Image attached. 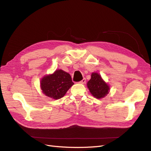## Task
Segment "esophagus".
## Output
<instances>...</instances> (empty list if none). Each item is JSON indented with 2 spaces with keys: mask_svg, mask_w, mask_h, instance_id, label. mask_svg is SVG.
I'll list each match as a JSON object with an SVG mask.
<instances>
[{
  "mask_svg": "<svg viewBox=\"0 0 151 151\" xmlns=\"http://www.w3.org/2000/svg\"><path fill=\"white\" fill-rule=\"evenodd\" d=\"M86 79L85 78H84L83 80L82 81H81L79 83H80V84H85V83H86Z\"/></svg>",
  "mask_w": 151,
  "mask_h": 151,
  "instance_id": "34e87169",
  "label": "esophagus"
}]
</instances>
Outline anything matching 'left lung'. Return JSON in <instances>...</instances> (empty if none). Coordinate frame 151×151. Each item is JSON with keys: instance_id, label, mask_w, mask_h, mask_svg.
<instances>
[{"instance_id": "1", "label": "left lung", "mask_w": 151, "mask_h": 151, "mask_svg": "<svg viewBox=\"0 0 151 151\" xmlns=\"http://www.w3.org/2000/svg\"><path fill=\"white\" fill-rule=\"evenodd\" d=\"M91 93L98 99L103 98L109 90L108 84L104 83L101 77L97 73H92L91 78L87 84Z\"/></svg>"}]
</instances>
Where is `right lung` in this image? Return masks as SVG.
<instances>
[{
	"mask_svg": "<svg viewBox=\"0 0 151 151\" xmlns=\"http://www.w3.org/2000/svg\"><path fill=\"white\" fill-rule=\"evenodd\" d=\"M40 84L47 96L58 99L62 98L74 84L69 74L62 70H57L53 74L44 77Z\"/></svg>",
	"mask_w": 151,
	"mask_h": 151,
	"instance_id": "1",
	"label": "right lung"
}]
</instances>
